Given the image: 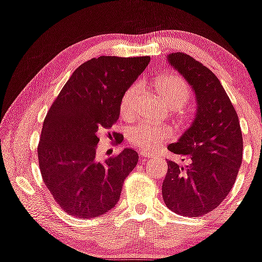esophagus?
I'll return each instance as SVG.
<instances>
[{
	"instance_id": "1",
	"label": "esophagus",
	"mask_w": 262,
	"mask_h": 262,
	"mask_svg": "<svg viewBox=\"0 0 262 262\" xmlns=\"http://www.w3.org/2000/svg\"><path fill=\"white\" fill-rule=\"evenodd\" d=\"M150 159H152V155H146V154H141L140 155V161H143V162H146L147 160H150Z\"/></svg>"
}]
</instances>
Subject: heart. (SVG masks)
<instances>
[{
  "label": "heart",
  "instance_id": "obj_1",
  "mask_svg": "<svg viewBox=\"0 0 262 262\" xmlns=\"http://www.w3.org/2000/svg\"><path fill=\"white\" fill-rule=\"evenodd\" d=\"M156 91L162 97L163 102L169 108L178 110L188 102L190 99V90L183 78L177 74H165L155 80ZM137 85H132L124 91L119 102V110L124 117H129L133 113L134 100L137 97ZM129 143L138 149L151 152L155 150L163 140L172 137V132L165 125L150 124L140 122L127 130Z\"/></svg>",
  "mask_w": 262,
  "mask_h": 262
}]
</instances>
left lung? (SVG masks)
Instances as JSON below:
<instances>
[{
  "instance_id": "8db88e82",
  "label": "left lung",
  "mask_w": 262,
  "mask_h": 262,
  "mask_svg": "<svg viewBox=\"0 0 262 262\" xmlns=\"http://www.w3.org/2000/svg\"><path fill=\"white\" fill-rule=\"evenodd\" d=\"M169 64L193 88L195 119L168 150L189 160L183 167L168 161L162 196L178 215L200 217L216 209L229 194L243 159L238 115L216 77L184 52L167 56Z\"/></svg>"
}]
</instances>
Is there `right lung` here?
<instances>
[{
  "label": "right lung",
  "mask_w": 262,
  "mask_h": 262,
  "mask_svg": "<svg viewBox=\"0 0 262 262\" xmlns=\"http://www.w3.org/2000/svg\"><path fill=\"white\" fill-rule=\"evenodd\" d=\"M149 62V56L91 58L75 69L50 107L37 157L45 185L68 215L94 219L118 203L139 155L127 147L101 161L96 156L99 134L117 122L122 95Z\"/></svg>",
  "instance_id": "1"
}]
</instances>
